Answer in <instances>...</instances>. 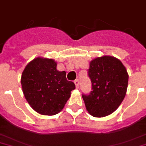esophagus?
Masks as SVG:
<instances>
[{
    "label": "esophagus",
    "instance_id": "34e87169",
    "mask_svg": "<svg viewBox=\"0 0 146 146\" xmlns=\"http://www.w3.org/2000/svg\"><path fill=\"white\" fill-rule=\"evenodd\" d=\"M74 84H75L76 88H77V89H78V88H79V80H78V79L74 80Z\"/></svg>",
    "mask_w": 146,
    "mask_h": 146
}]
</instances>
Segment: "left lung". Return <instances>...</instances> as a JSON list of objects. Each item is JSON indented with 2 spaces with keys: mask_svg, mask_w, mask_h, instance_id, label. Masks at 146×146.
Listing matches in <instances>:
<instances>
[{
  "mask_svg": "<svg viewBox=\"0 0 146 146\" xmlns=\"http://www.w3.org/2000/svg\"><path fill=\"white\" fill-rule=\"evenodd\" d=\"M88 74L92 91L83 95L88 113L104 117L116 110L126 95L128 74L122 62L112 56L96 57L90 62Z\"/></svg>",
  "mask_w": 146,
  "mask_h": 146,
  "instance_id": "1",
  "label": "left lung"
}]
</instances>
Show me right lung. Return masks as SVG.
I'll return each mask as SVG.
<instances>
[{
	"label": "right lung",
	"mask_w": 146,
	"mask_h": 146,
	"mask_svg": "<svg viewBox=\"0 0 146 146\" xmlns=\"http://www.w3.org/2000/svg\"><path fill=\"white\" fill-rule=\"evenodd\" d=\"M56 66L53 59L36 57L21 74L24 96L31 108L42 115L59 113L75 89L74 83L66 79V72L58 71Z\"/></svg>",
	"instance_id": "add662e5"
}]
</instances>
